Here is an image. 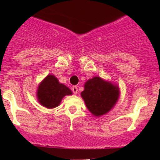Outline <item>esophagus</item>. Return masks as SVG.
Masks as SVG:
<instances>
[{
  "label": "esophagus",
  "instance_id": "obj_1",
  "mask_svg": "<svg viewBox=\"0 0 160 160\" xmlns=\"http://www.w3.org/2000/svg\"><path fill=\"white\" fill-rule=\"evenodd\" d=\"M72 91H73V94H77L78 93V87H76V86H74V87H72Z\"/></svg>",
  "mask_w": 160,
  "mask_h": 160
}]
</instances>
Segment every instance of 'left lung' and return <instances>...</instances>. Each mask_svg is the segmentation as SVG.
<instances>
[{"label": "left lung", "mask_w": 160, "mask_h": 160, "mask_svg": "<svg viewBox=\"0 0 160 160\" xmlns=\"http://www.w3.org/2000/svg\"><path fill=\"white\" fill-rule=\"evenodd\" d=\"M118 87L104 81L99 77H94L85 83L81 95L89 111L95 116L108 112L118 98Z\"/></svg>", "instance_id": "1"}]
</instances>
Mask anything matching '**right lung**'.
<instances>
[{
    "mask_svg": "<svg viewBox=\"0 0 160 160\" xmlns=\"http://www.w3.org/2000/svg\"><path fill=\"white\" fill-rule=\"evenodd\" d=\"M72 94L71 90L65 85L59 83L57 78L48 75L42 82L38 90L39 102L47 108H54L60 104L62 98Z\"/></svg>",
    "mask_w": 160,
    "mask_h": 160,
    "instance_id": "right-lung-1",
    "label": "right lung"
}]
</instances>
